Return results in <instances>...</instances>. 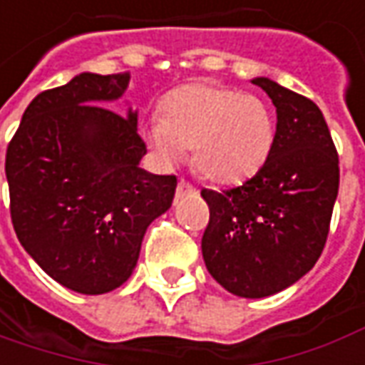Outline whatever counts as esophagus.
Listing matches in <instances>:
<instances>
[{
  "mask_svg": "<svg viewBox=\"0 0 365 365\" xmlns=\"http://www.w3.org/2000/svg\"><path fill=\"white\" fill-rule=\"evenodd\" d=\"M188 192H195V187H192L190 182L180 178L177 185V197H182V195H188Z\"/></svg>",
  "mask_w": 365,
  "mask_h": 365,
  "instance_id": "esophagus-1",
  "label": "esophagus"
}]
</instances>
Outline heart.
<instances>
[{
  "label": "heart",
  "mask_w": 365,
  "mask_h": 365,
  "mask_svg": "<svg viewBox=\"0 0 365 365\" xmlns=\"http://www.w3.org/2000/svg\"><path fill=\"white\" fill-rule=\"evenodd\" d=\"M145 140L173 165L192 150V167L208 180L236 185L256 175L272 155L276 123L256 95L195 81L165 95L160 115L145 123Z\"/></svg>",
  "instance_id": "1"
}]
</instances>
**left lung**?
<instances>
[{"instance_id": "8db88e82", "label": "left lung", "mask_w": 365, "mask_h": 365, "mask_svg": "<svg viewBox=\"0 0 365 365\" xmlns=\"http://www.w3.org/2000/svg\"><path fill=\"white\" fill-rule=\"evenodd\" d=\"M252 83L276 107L272 155L240 187L200 190L210 208L207 270L240 298L272 296L312 270L340 187L338 153L318 105L266 77Z\"/></svg>"}]
</instances>
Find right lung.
Here are the masks:
<instances>
[{"instance_id":"right-lung-1","label":"right lung","mask_w":365,"mask_h":365,"mask_svg":"<svg viewBox=\"0 0 365 365\" xmlns=\"http://www.w3.org/2000/svg\"><path fill=\"white\" fill-rule=\"evenodd\" d=\"M129 73H81L39 93L7 145L15 235L55 282L105 294L127 282L149 225L173 205L177 177L139 167L137 113L103 107Z\"/></svg>"}]
</instances>
